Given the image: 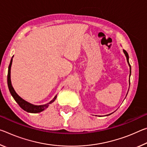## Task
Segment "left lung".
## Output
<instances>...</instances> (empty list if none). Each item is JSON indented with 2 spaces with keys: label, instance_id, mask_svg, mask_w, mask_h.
Listing matches in <instances>:
<instances>
[{
  "label": "left lung",
  "instance_id": "obj_1",
  "mask_svg": "<svg viewBox=\"0 0 147 147\" xmlns=\"http://www.w3.org/2000/svg\"><path fill=\"white\" fill-rule=\"evenodd\" d=\"M123 53H124V54H125V56H126V60H127V62H128V65H129V67H130V76H131V66H130V63H129V56H128V54L127 53V52H126L125 50H124V49H123ZM129 84H130V78H129ZM127 94H126V95H127ZM110 114H109V115H110Z\"/></svg>",
  "mask_w": 147,
  "mask_h": 147
}]
</instances>
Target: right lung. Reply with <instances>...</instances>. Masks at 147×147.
I'll return each instance as SVG.
<instances>
[{
  "label": "right lung",
  "instance_id": "add662e5",
  "mask_svg": "<svg viewBox=\"0 0 147 147\" xmlns=\"http://www.w3.org/2000/svg\"><path fill=\"white\" fill-rule=\"evenodd\" d=\"M13 56H12L10 61V63L9 65L8 73V86L9 90V92H10L11 96H13L14 100L16 101V102L19 104V106L21 107L22 109H24V111H27V112L33 113L41 112V111H43V110H45V109L48 108L50 104L53 103V102L56 100L57 98V94L54 96L53 100L50 101L49 103H47L46 104H43V105H34V104H30V102H28L27 101L24 100V99H23L21 97V96H19L16 92V91L14 90V89L13 88V86H12L11 82V75H10L11 67L12 64V61H13Z\"/></svg>",
  "mask_w": 147,
  "mask_h": 147
}]
</instances>
